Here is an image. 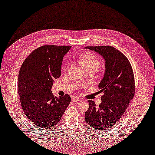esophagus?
<instances>
[{
	"mask_svg": "<svg viewBox=\"0 0 155 155\" xmlns=\"http://www.w3.org/2000/svg\"><path fill=\"white\" fill-rule=\"evenodd\" d=\"M79 100H80V98L76 97V96H74V97H72V101H73V102L78 103Z\"/></svg>",
	"mask_w": 155,
	"mask_h": 155,
	"instance_id": "34e87169",
	"label": "esophagus"
}]
</instances>
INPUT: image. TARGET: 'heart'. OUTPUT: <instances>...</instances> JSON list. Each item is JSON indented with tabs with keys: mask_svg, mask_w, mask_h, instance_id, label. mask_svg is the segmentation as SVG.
<instances>
[{
	"mask_svg": "<svg viewBox=\"0 0 155 155\" xmlns=\"http://www.w3.org/2000/svg\"><path fill=\"white\" fill-rule=\"evenodd\" d=\"M79 62L83 68L90 67H99L100 61L98 57L93 53H86L79 57Z\"/></svg>",
	"mask_w": 155,
	"mask_h": 155,
	"instance_id": "heart-1",
	"label": "heart"
}]
</instances>
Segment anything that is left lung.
<instances>
[{
  "instance_id": "left-lung-1",
  "label": "left lung",
  "mask_w": 155,
  "mask_h": 155,
  "mask_svg": "<svg viewBox=\"0 0 155 155\" xmlns=\"http://www.w3.org/2000/svg\"><path fill=\"white\" fill-rule=\"evenodd\" d=\"M105 60L104 76L99 84L102 102L98 107L88 100L89 108L84 119L93 128L103 131L115 124L124 114L135 95V78L127 57L119 50L109 45L88 46Z\"/></svg>"
}]
</instances>
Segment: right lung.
I'll return each mask as SVG.
<instances>
[{"mask_svg":"<svg viewBox=\"0 0 155 155\" xmlns=\"http://www.w3.org/2000/svg\"><path fill=\"white\" fill-rule=\"evenodd\" d=\"M71 46L46 45L26 58L18 74V94L26 117L40 128L58 123L71 98H58L51 92L53 81L61 76L63 58Z\"/></svg>","mask_w":155,"mask_h":155,"instance_id":"obj_1","label":"right lung"}]
</instances>
